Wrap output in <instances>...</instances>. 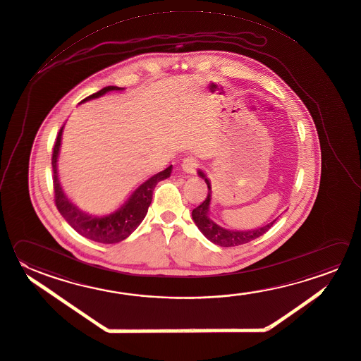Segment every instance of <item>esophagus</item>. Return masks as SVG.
<instances>
[{
  "label": "esophagus",
  "mask_w": 361,
  "mask_h": 361,
  "mask_svg": "<svg viewBox=\"0 0 361 361\" xmlns=\"http://www.w3.org/2000/svg\"><path fill=\"white\" fill-rule=\"evenodd\" d=\"M182 169L184 173H188V174H195L196 173L197 164L196 161L193 160V157H185L182 161Z\"/></svg>",
  "instance_id": "34e87169"
}]
</instances>
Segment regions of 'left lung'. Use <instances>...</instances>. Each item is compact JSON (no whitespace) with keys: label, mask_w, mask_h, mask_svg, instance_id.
Returning <instances> with one entry per match:
<instances>
[{"label":"left lung","mask_w":361,"mask_h":361,"mask_svg":"<svg viewBox=\"0 0 361 361\" xmlns=\"http://www.w3.org/2000/svg\"><path fill=\"white\" fill-rule=\"evenodd\" d=\"M198 176L204 179L207 188H209V195L206 197L202 204L197 206L195 210L192 211V219L197 225V228L204 234L210 242L220 245V247H235V245H242L245 243L252 242L257 238L263 235L266 231L271 229V226L274 225L276 220L271 221L267 225H263L261 228L250 230H233L225 229L223 226H220L219 224L215 223L210 217V204H211V183L209 178L206 177L204 171L198 169Z\"/></svg>","instance_id":"1"}]
</instances>
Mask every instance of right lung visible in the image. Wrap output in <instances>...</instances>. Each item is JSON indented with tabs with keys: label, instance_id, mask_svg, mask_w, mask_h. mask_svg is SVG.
Wrapping results in <instances>:
<instances>
[{
	"label": "right lung",
	"instance_id": "right-lung-1",
	"mask_svg": "<svg viewBox=\"0 0 361 361\" xmlns=\"http://www.w3.org/2000/svg\"><path fill=\"white\" fill-rule=\"evenodd\" d=\"M121 90H125V89L118 86H105L98 92L84 99L81 103L99 98L106 92H121ZM63 127L59 130V136L53 147L52 155L54 201L59 214L63 216L67 223L71 225V228L79 233L80 235L85 236L86 239H90L92 242L114 244V243L125 240L126 238L131 235L132 233L137 229L138 225L142 223L152 200V192L160 180H164L166 178L171 177L173 166L171 165L168 166L165 171L157 173L155 176L149 178L147 180H145L144 183L140 184L117 210L111 211L109 214H104V215L89 214L73 204L67 198L59 184L57 159H59Z\"/></svg>",
	"mask_w": 361,
	"mask_h": 361
}]
</instances>
